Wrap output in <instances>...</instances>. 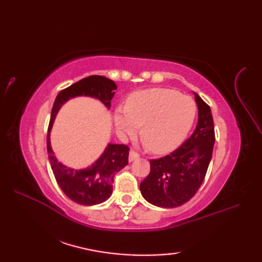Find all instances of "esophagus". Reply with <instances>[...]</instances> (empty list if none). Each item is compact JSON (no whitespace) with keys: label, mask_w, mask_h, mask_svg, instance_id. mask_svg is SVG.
I'll list each match as a JSON object with an SVG mask.
<instances>
[{"label":"esophagus","mask_w":262,"mask_h":262,"mask_svg":"<svg viewBox=\"0 0 262 262\" xmlns=\"http://www.w3.org/2000/svg\"><path fill=\"white\" fill-rule=\"evenodd\" d=\"M138 158H140V154H138L135 151H130L129 152V157H128V160H129V162H133V161L137 160Z\"/></svg>","instance_id":"obj_1"}]
</instances>
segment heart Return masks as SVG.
Segmentation results:
<instances>
[{
  "label": "heart",
  "mask_w": 262,
  "mask_h": 262,
  "mask_svg": "<svg viewBox=\"0 0 262 262\" xmlns=\"http://www.w3.org/2000/svg\"><path fill=\"white\" fill-rule=\"evenodd\" d=\"M197 107L190 97L171 89L154 88L136 91L127 99L126 108L115 114L117 132L134 137L140 127L149 151L164 154L173 151L191 129Z\"/></svg>",
  "instance_id": "1"
}]
</instances>
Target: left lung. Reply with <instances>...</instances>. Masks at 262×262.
I'll list each match as a JSON object with an SVG mask.
<instances>
[{
    "instance_id": "8db88e82",
    "label": "left lung",
    "mask_w": 262,
    "mask_h": 262,
    "mask_svg": "<svg viewBox=\"0 0 262 262\" xmlns=\"http://www.w3.org/2000/svg\"><path fill=\"white\" fill-rule=\"evenodd\" d=\"M198 124L185 143L163 158L149 161L151 171L140 189L148 203L174 208L189 202L202 186L213 155L214 120L209 105L194 93Z\"/></svg>"
}]
</instances>
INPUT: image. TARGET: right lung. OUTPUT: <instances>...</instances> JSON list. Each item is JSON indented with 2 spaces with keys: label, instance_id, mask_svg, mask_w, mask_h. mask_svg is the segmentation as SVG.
<instances>
[{
  "label": "right lung",
  "instance_id": "right-lung-1",
  "mask_svg": "<svg viewBox=\"0 0 262 262\" xmlns=\"http://www.w3.org/2000/svg\"><path fill=\"white\" fill-rule=\"evenodd\" d=\"M116 89L117 85L113 80L100 75H91L64 89L55 99L48 125V159L58 186L66 196L76 204L83 206L98 205L111 196L115 174L128 164L129 147L124 144H108L94 164L83 170H73L58 162L55 158L49 133L58 110L71 98L92 97L99 99L105 107L110 108V101L114 98V90Z\"/></svg>",
  "mask_w": 262,
  "mask_h": 262
}]
</instances>
